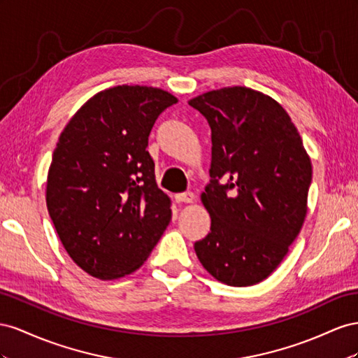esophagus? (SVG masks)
I'll return each instance as SVG.
<instances>
[{"label": "esophagus", "instance_id": "obj_1", "mask_svg": "<svg viewBox=\"0 0 358 358\" xmlns=\"http://www.w3.org/2000/svg\"><path fill=\"white\" fill-rule=\"evenodd\" d=\"M176 201L178 203H190L195 201V193L193 192H185V193H177Z\"/></svg>", "mask_w": 358, "mask_h": 358}]
</instances>
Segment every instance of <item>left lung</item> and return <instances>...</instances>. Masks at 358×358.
<instances>
[{"label":"left lung","mask_w":358,"mask_h":358,"mask_svg":"<svg viewBox=\"0 0 358 358\" xmlns=\"http://www.w3.org/2000/svg\"><path fill=\"white\" fill-rule=\"evenodd\" d=\"M189 105L211 127L210 182L201 201L211 217L196 257L214 279L250 287L287 257L308 214L312 163L288 112L248 87H227Z\"/></svg>","instance_id":"left-lung-1"}]
</instances>
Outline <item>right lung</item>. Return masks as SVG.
<instances>
[{"mask_svg":"<svg viewBox=\"0 0 358 358\" xmlns=\"http://www.w3.org/2000/svg\"><path fill=\"white\" fill-rule=\"evenodd\" d=\"M177 101L155 87H112L61 131L46 206L69 257L93 278L136 271L171 222V199L157 187L147 147L157 117Z\"/></svg>","mask_w":358,"mask_h":358,"instance_id":"1","label":"right lung"}]
</instances>
